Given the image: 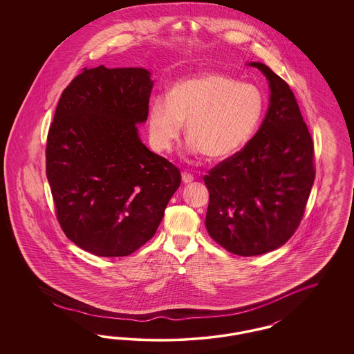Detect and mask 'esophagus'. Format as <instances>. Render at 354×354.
I'll list each match as a JSON object with an SVG mask.
<instances>
[{
	"instance_id": "1",
	"label": "esophagus",
	"mask_w": 354,
	"mask_h": 354,
	"mask_svg": "<svg viewBox=\"0 0 354 354\" xmlns=\"http://www.w3.org/2000/svg\"><path fill=\"white\" fill-rule=\"evenodd\" d=\"M182 180H183V183L188 185V183H191L194 180V175H191L189 172H183L182 174Z\"/></svg>"
}]
</instances>
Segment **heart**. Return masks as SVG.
I'll list each match as a JSON object with an SVG mask.
<instances>
[{
	"mask_svg": "<svg viewBox=\"0 0 354 354\" xmlns=\"http://www.w3.org/2000/svg\"><path fill=\"white\" fill-rule=\"evenodd\" d=\"M263 113L264 97L257 86L221 73H204L174 84L167 101H152L149 139L153 150L169 151L187 120L188 151L227 159L248 145Z\"/></svg>",
	"mask_w": 354,
	"mask_h": 354,
	"instance_id": "obj_1",
	"label": "heart"
}]
</instances>
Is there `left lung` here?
I'll return each mask as SVG.
<instances>
[{
	"label": "left lung",
	"instance_id": "8db88e82",
	"mask_svg": "<svg viewBox=\"0 0 354 354\" xmlns=\"http://www.w3.org/2000/svg\"><path fill=\"white\" fill-rule=\"evenodd\" d=\"M270 82V107L259 131L209 169L205 227L228 252L257 256L286 244L303 219L315 182L313 142L284 80L251 62Z\"/></svg>",
	"mask_w": 354,
	"mask_h": 354
}]
</instances>
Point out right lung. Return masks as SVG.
Here are the masks:
<instances>
[{"label": "right lung", "instance_id": "add662e5", "mask_svg": "<svg viewBox=\"0 0 354 354\" xmlns=\"http://www.w3.org/2000/svg\"><path fill=\"white\" fill-rule=\"evenodd\" d=\"M150 75L142 68H84L64 90L48 134L57 219L75 245L102 257L146 244L180 185V171L138 134L149 117Z\"/></svg>", "mask_w": 354, "mask_h": 354}]
</instances>
